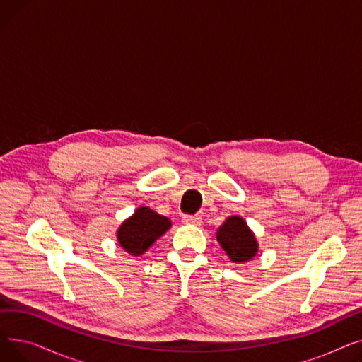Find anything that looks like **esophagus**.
<instances>
[{
  "label": "esophagus",
  "instance_id": "obj_1",
  "mask_svg": "<svg viewBox=\"0 0 362 362\" xmlns=\"http://www.w3.org/2000/svg\"><path fill=\"white\" fill-rule=\"evenodd\" d=\"M182 221L185 224H194V226H199L201 224V217L199 216H183Z\"/></svg>",
  "mask_w": 362,
  "mask_h": 362
}]
</instances>
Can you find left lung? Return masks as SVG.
<instances>
[{
  "mask_svg": "<svg viewBox=\"0 0 362 362\" xmlns=\"http://www.w3.org/2000/svg\"><path fill=\"white\" fill-rule=\"evenodd\" d=\"M217 240L233 262H246L258 252V242L245 220L239 216L227 218L217 230Z\"/></svg>",
  "mask_w": 362,
  "mask_h": 362,
  "instance_id": "8db88e82",
  "label": "left lung"
}]
</instances>
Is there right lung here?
<instances>
[{
  "mask_svg": "<svg viewBox=\"0 0 362 362\" xmlns=\"http://www.w3.org/2000/svg\"><path fill=\"white\" fill-rule=\"evenodd\" d=\"M170 227L171 221L167 217L152 211L148 206H139L135 214L119 227L117 240L126 252L139 257Z\"/></svg>",
  "mask_w": 362,
  "mask_h": 362,
  "instance_id": "1",
  "label": "right lung"
}]
</instances>
